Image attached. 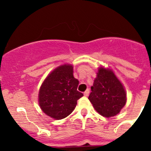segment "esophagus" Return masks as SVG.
<instances>
[{"label":"esophagus","mask_w":151,"mask_h":151,"mask_svg":"<svg viewBox=\"0 0 151 151\" xmlns=\"http://www.w3.org/2000/svg\"><path fill=\"white\" fill-rule=\"evenodd\" d=\"M89 93H90L89 90H88V89L86 90V91H85V92H84V96H88L89 95Z\"/></svg>","instance_id":"1"}]
</instances>
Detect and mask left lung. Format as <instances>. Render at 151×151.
I'll return each instance as SVG.
<instances>
[{
  "label": "left lung",
  "instance_id": "8db88e82",
  "mask_svg": "<svg viewBox=\"0 0 151 151\" xmlns=\"http://www.w3.org/2000/svg\"><path fill=\"white\" fill-rule=\"evenodd\" d=\"M88 99L99 114L106 118L118 115L126 103V92L111 68L99 67Z\"/></svg>",
  "mask_w": 151,
  "mask_h": 151
}]
</instances>
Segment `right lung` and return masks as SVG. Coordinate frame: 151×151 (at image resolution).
Masks as SVG:
<instances>
[{"instance_id": "add662e5", "label": "right lung", "mask_w": 151, "mask_h": 151, "mask_svg": "<svg viewBox=\"0 0 151 151\" xmlns=\"http://www.w3.org/2000/svg\"><path fill=\"white\" fill-rule=\"evenodd\" d=\"M73 66L60 65L47 75L40 87L39 104L42 110L55 120H61L69 115L83 96L77 91L78 80L73 75Z\"/></svg>"}]
</instances>
